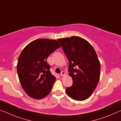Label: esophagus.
Masks as SVG:
<instances>
[{
  "label": "esophagus",
  "instance_id": "esophagus-1",
  "mask_svg": "<svg viewBox=\"0 0 121 121\" xmlns=\"http://www.w3.org/2000/svg\"><path fill=\"white\" fill-rule=\"evenodd\" d=\"M65 73L64 72V71H61V76H65Z\"/></svg>",
  "mask_w": 121,
  "mask_h": 121
}]
</instances>
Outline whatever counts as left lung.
<instances>
[{
    "instance_id": "obj_1",
    "label": "left lung",
    "mask_w": 121,
    "mask_h": 121,
    "mask_svg": "<svg viewBox=\"0 0 121 121\" xmlns=\"http://www.w3.org/2000/svg\"><path fill=\"white\" fill-rule=\"evenodd\" d=\"M58 40L69 61V75L73 81L65 92L73 100H86L93 93L100 79V63L97 53L92 46L80 37Z\"/></svg>"
}]
</instances>
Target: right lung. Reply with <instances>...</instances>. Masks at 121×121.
<instances>
[{"label": "right lung", "instance_id": "right-lung-1", "mask_svg": "<svg viewBox=\"0 0 121 121\" xmlns=\"http://www.w3.org/2000/svg\"><path fill=\"white\" fill-rule=\"evenodd\" d=\"M60 47L56 40L38 39L22 50L18 59L17 71L22 87L29 97L40 99L50 93L56 78L50 71L47 59Z\"/></svg>", "mask_w": 121, "mask_h": 121}]
</instances>
